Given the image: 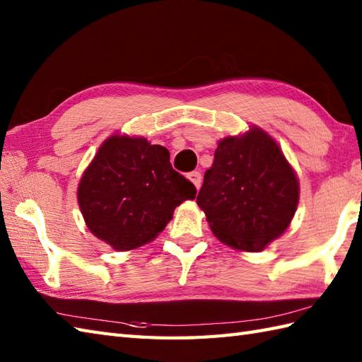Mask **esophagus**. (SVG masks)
Segmentation results:
<instances>
[{
  "label": "esophagus",
  "mask_w": 362,
  "mask_h": 362,
  "mask_svg": "<svg viewBox=\"0 0 362 362\" xmlns=\"http://www.w3.org/2000/svg\"><path fill=\"white\" fill-rule=\"evenodd\" d=\"M187 177L191 182H193V185L196 187V189L201 188V185H202V174L201 173L193 171V173H189Z\"/></svg>",
  "instance_id": "34e87169"
}]
</instances>
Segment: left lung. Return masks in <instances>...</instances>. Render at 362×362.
I'll use <instances>...</instances> for the list:
<instances>
[{"label":"left lung","mask_w":362,"mask_h":362,"mask_svg":"<svg viewBox=\"0 0 362 362\" xmlns=\"http://www.w3.org/2000/svg\"><path fill=\"white\" fill-rule=\"evenodd\" d=\"M300 197L297 174L279 143L258 126L222 138L197 205L221 243L259 252L281 236Z\"/></svg>","instance_id":"8db88e82"}]
</instances>
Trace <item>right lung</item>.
Here are the masks:
<instances>
[{
    "label": "right lung",
    "mask_w": 362,
    "mask_h": 362,
    "mask_svg": "<svg viewBox=\"0 0 362 362\" xmlns=\"http://www.w3.org/2000/svg\"><path fill=\"white\" fill-rule=\"evenodd\" d=\"M194 197V185L174 171L166 148L119 134L99 146L78 185L88 230L118 252L151 243L175 206Z\"/></svg>",
    "instance_id": "right-lung-1"
}]
</instances>
